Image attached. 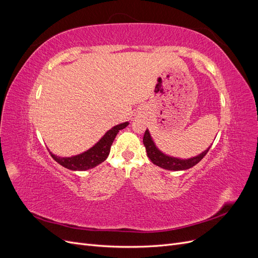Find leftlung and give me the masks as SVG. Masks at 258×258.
<instances>
[{
	"label": "left lung",
	"mask_w": 258,
	"mask_h": 258,
	"mask_svg": "<svg viewBox=\"0 0 258 258\" xmlns=\"http://www.w3.org/2000/svg\"><path fill=\"white\" fill-rule=\"evenodd\" d=\"M143 144L145 146L147 157L151 159V161L154 163V165L158 166L162 169L171 170V171L187 170L194 166H196L197 163L205 157L210 150V147H209L208 150L202 152L200 155L196 156V157L189 158V159H178V158H174V157H170V156H167L163 153H161L158 148L156 147L148 130H146L144 134Z\"/></svg>",
	"instance_id": "1"
}]
</instances>
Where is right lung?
<instances>
[{
  "instance_id": "1",
  "label": "right lung",
  "mask_w": 258,
  "mask_h": 258,
  "mask_svg": "<svg viewBox=\"0 0 258 258\" xmlns=\"http://www.w3.org/2000/svg\"><path fill=\"white\" fill-rule=\"evenodd\" d=\"M129 122H122L120 124H117V126L113 127L111 130H108L106 132V134L103 136V138L101 139L95 146H92L90 150H88L87 152H85L83 154L64 158V157H58V156L50 153L51 157L56 160L59 165L70 170L85 171V170H89L91 168H95L96 166L100 165L101 162H103L107 158L115 137L117 136V134H118L119 130L126 128Z\"/></svg>"
}]
</instances>
